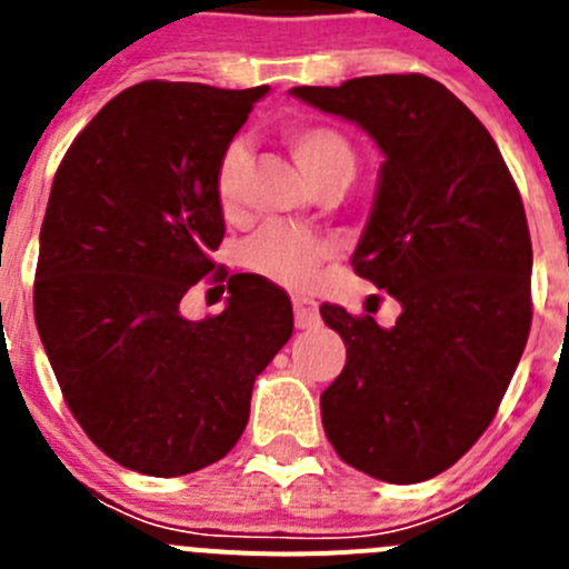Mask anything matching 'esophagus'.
<instances>
[{"label":"esophagus","instance_id":"1","mask_svg":"<svg viewBox=\"0 0 569 569\" xmlns=\"http://www.w3.org/2000/svg\"><path fill=\"white\" fill-rule=\"evenodd\" d=\"M293 316H296V328H313L319 321V308H316L313 299H305V296H296L293 299Z\"/></svg>","mask_w":569,"mask_h":569}]
</instances>
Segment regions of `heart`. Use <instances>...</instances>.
Returning <instances> with one entry per match:
<instances>
[{
  "label": "heart",
  "instance_id": "obj_1",
  "mask_svg": "<svg viewBox=\"0 0 569 569\" xmlns=\"http://www.w3.org/2000/svg\"><path fill=\"white\" fill-rule=\"evenodd\" d=\"M281 139L290 148L299 168L316 184L328 176L350 170L353 173V144L347 136L330 124L319 122H288L281 128ZM248 164V150L241 139L224 144L213 173L216 204L228 219L241 208V176ZM333 256V244L321 236L301 228H273L259 233L244 244V264L264 279L284 284V288H308L319 276V268Z\"/></svg>",
  "mask_w": 569,
  "mask_h": 569
}]
</instances>
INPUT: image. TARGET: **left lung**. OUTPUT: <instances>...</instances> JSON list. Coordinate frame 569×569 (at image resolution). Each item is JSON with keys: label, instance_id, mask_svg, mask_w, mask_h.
<instances>
[{"label": "left lung", "instance_id": "1", "mask_svg": "<svg viewBox=\"0 0 569 569\" xmlns=\"http://www.w3.org/2000/svg\"><path fill=\"white\" fill-rule=\"evenodd\" d=\"M293 97L385 153L353 270L401 305L393 328L321 305L347 347L321 393L341 461L390 485L453 467L490 427L532 321L525 204L485 124L441 82L385 73Z\"/></svg>", "mask_w": 569, "mask_h": 569}]
</instances>
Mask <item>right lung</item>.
<instances>
[{
    "label": "right lung",
    "instance_id": "right-lung-1",
    "mask_svg": "<svg viewBox=\"0 0 569 569\" xmlns=\"http://www.w3.org/2000/svg\"><path fill=\"white\" fill-rule=\"evenodd\" d=\"M264 93L139 82L53 176L33 316L73 419L128 470L170 479L224 459L256 376L293 336L284 290L210 259L224 239L216 162ZM204 274L229 281V308L190 322L178 301Z\"/></svg>",
    "mask_w": 569,
    "mask_h": 569
}]
</instances>
